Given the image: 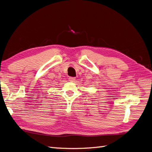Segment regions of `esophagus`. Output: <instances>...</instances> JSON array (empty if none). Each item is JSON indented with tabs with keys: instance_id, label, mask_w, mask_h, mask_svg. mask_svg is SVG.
Instances as JSON below:
<instances>
[{
	"instance_id": "34e87169",
	"label": "esophagus",
	"mask_w": 152,
	"mask_h": 152,
	"mask_svg": "<svg viewBox=\"0 0 152 152\" xmlns=\"http://www.w3.org/2000/svg\"><path fill=\"white\" fill-rule=\"evenodd\" d=\"M68 80L70 82H74L75 80V77H69Z\"/></svg>"
}]
</instances>
